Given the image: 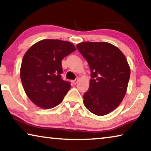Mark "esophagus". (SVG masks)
I'll list each match as a JSON object with an SVG mask.
<instances>
[{
    "label": "esophagus",
    "mask_w": 151,
    "mask_h": 151,
    "mask_svg": "<svg viewBox=\"0 0 151 151\" xmlns=\"http://www.w3.org/2000/svg\"><path fill=\"white\" fill-rule=\"evenodd\" d=\"M78 81V78H76V79H75L74 81H72V83H73V84H74V85H76V83H77Z\"/></svg>",
    "instance_id": "obj_1"
}]
</instances>
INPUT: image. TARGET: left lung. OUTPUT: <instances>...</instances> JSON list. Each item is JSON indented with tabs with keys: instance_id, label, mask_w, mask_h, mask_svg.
<instances>
[{
	"instance_id": "1",
	"label": "left lung",
	"mask_w": 151,
	"mask_h": 151,
	"mask_svg": "<svg viewBox=\"0 0 151 151\" xmlns=\"http://www.w3.org/2000/svg\"><path fill=\"white\" fill-rule=\"evenodd\" d=\"M89 65L90 85L83 95L88 111L104 116L118 107L127 90L130 68L118 47L107 42H81L76 45Z\"/></svg>"
}]
</instances>
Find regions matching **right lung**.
<instances>
[{
    "instance_id": "add662e5",
    "label": "right lung",
    "mask_w": 151,
    "mask_h": 151,
    "mask_svg": "<svg viewBox=\"0 0 151 151\" xmlns=\"http://www.w3.org/2000/svg\"><path fill=\"white\" fill-rule=\"evenodd\" d=\"M76 47L60 40H43L24 55L21 66V83L27 97L37 106L50 109L60 104L70 88L62 78V60Z\"/></svg>"
}]
</instances>
